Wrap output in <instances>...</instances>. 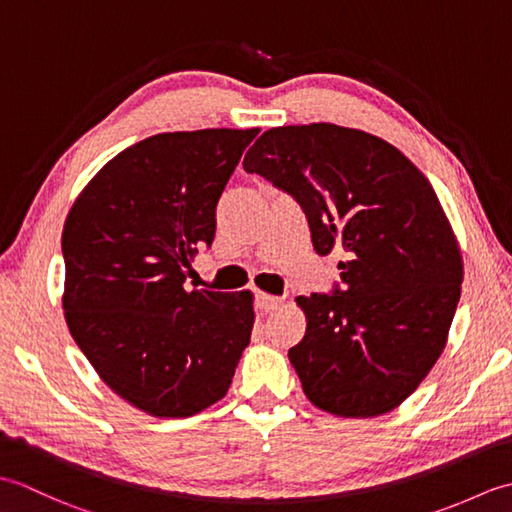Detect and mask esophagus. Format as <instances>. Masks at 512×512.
<instances>
[{"instance_id":"1","label":"esophagus","mask_w":512,"mask_h":512,"mask_svg":"<svg viewBox=\"0 0 512 512\" xmlns=\"http://www.w3.org/2000/svg\"><path fill=\"white\" fill-rule=\"evenodd\" d=\"M281 306V297H273V295H266V292H259L257 295V308L262 312H270V310H277Z\"/></svg>"}]
</instances>
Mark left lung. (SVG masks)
I'll return each instance as SVG.
<instances>
[{"instance_id":"obj_1","label":"left lung","mask_w":512,"mask_h":512,"mask_svg":"<svg viewBox=\"0 0 512 512\" xmlns=\"http://www.w3.org/2000/svg\"><path fill=\"white\" fill-rule=\"evenodd\" d=\"M290 193L319 255L343 250L332 295L297 297L306 336L288 358L312 405L374 418L436 365L462 288V255L436 191L387 140L332 123L273 127L244 158Z\"/></svg>"}]
</instances>
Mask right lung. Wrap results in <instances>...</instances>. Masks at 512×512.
<instances>
[{"label":"right lung","mask_w":512,"mask_h":512,"mask_svg":"<svg viewBox=\"0 0 512 512\" xmlns=\"http://www.w3.org/2000/svg\"><path fill=\"white\" fill-rule=\"evenodd\" d=\"M259 129L149 136L114 156L63 226V312L76 345L129 405L189 418L226 396L253 295L184 290L213 244L215 206Z\"/></svg>","instance_id":"add662e5"}]
</instances>
